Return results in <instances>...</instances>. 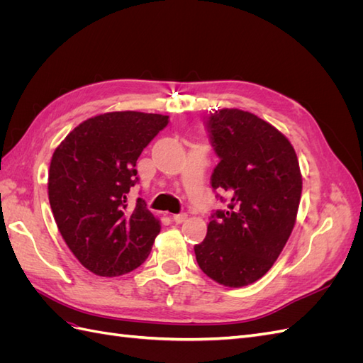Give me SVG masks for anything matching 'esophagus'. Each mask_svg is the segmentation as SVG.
<instances>
[{
    "instance_id": "1",
    "label": "esophagus",
    "mask_w": 363,
    "mask_h": 363,
    "mask_svg": "<svg viewBox=\"0 0 363 363\" xmlns=\"http://www.w3.org/2000/svg\"><path fill=\"white\" fill-rule=\"evenodd\" d=\"M186 219H188V215H186V213H179V215H174L172 216V221L175 224H183Z\"/></svg>"
}]
</instances>
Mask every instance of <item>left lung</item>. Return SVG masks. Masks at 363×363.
Listing matches in <instances>:
<instances>
[{
	"mask_svg": "<svg viewBox=\"0 0 363 363\" xmlns=\"http://www.w3.org/2000/svg\"><path fill=\"white\" fill-rule=\"evenodd\" d=\"M206 127L219 157L211 183L228 208L212 213L195 257L216 283L247 286L271 269L292 233L303 188L298 159L286 136L250 112L218 108Z\"/></svg>",
	"mask_w": 363,
	"mask_h": 363,
	"instance_id": "left-lung-1",
	"label": "left lung"
}]
</instances>
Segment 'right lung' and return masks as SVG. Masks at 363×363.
<instances>
[{
  "label": "right lung",
  "mask_w": 363,
  "mask_h": 363,
  "mask_svg": "<svg viewBox=\"0 0 363 363\" xmlns=\"http://www.w3.org/2000/svg\"><path fill=\"white\" fill-rule=\"evenodd\" d=\"M167 115L108 112L83 121L56 148L48 199L65 242L101 277L123 276L148 257L160 232L145 201L127 208L140 152L168 125Z\"/></svg>",
  "instance_id": "obj_1"
}]
</instances>
